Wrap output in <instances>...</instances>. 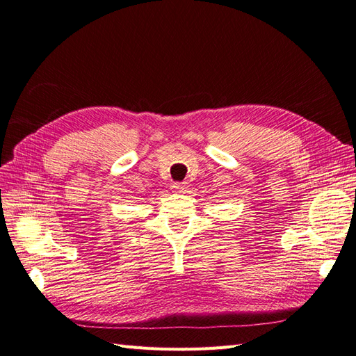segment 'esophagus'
Returning <instances> with one entry per match:
<instances>
[{"label": "esophagus", "mask_w": 356, "mask_h": 356, "mask_svg": "<svg viewBox=\"0 0 356 356\" xmlns=\"http://www.w3.org/2000/svg\"><path fill=\"white\" fill-rule=\"evenodd\" d=\"M188 184H186V181H180V184H175V185H172V189H175V191H177V193H180V194H185L186 193V191H188Z\"/></svg>", "instance_id": "1"}]
</instances>
